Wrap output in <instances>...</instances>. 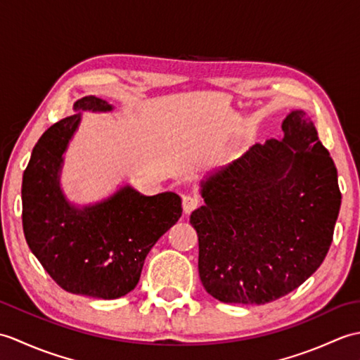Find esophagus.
Returning a JSON list of instances; mask_svg holds the SVG:
<instances>
[{
  "label": "esophagus",
  "instance_id": "obj_1",
  "mask_svg": "<svg viewBox=\"0 0 360 360\" xmlns=\"http://www.w3.org/2000/svg\"><path fill=\"white\" fill-rule=\"evenodd\" d=\"M198 204H200V201H198L193 196L186 195L184 198H182V209H184L186 215H190V213H192L198 207Z\"/></svg>",
  "mask_w": 360,
  "mask_h": 360
}]
</instances>
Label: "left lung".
<instances>
[{
	"mask_svg": "<svg viewBox=\"0 0 360 360\" xmlns=\"http://www.w3.org/2000/svg\"><path fill=\"white\" fill-rule=\"evenodd\" d=\"M281 139L255 143L201 181L190 215L205 290L224 303L264 304L297 289L330 250L342 195L338 168L302 110Z\"/></svg>",
	"mask_w": 360,
	"mask_h": 360,
	"instance_id": "1",
	"label": "left lung"
}]
</instances>
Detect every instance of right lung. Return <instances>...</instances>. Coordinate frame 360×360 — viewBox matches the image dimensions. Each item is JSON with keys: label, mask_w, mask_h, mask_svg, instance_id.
<instances>
[{"label": "right lung", "mask_w": 360, "mask_h": 360, "mask_svg": "<svg viewBox=\"0 0 360 360\" xmlns=\"http://www.w3.org/2000/svg\"><path fill=\"white\" fill-rule=\"evenodd\" d=\"M82 111L108 112L112 105L82 97L74 103L75 114L38 139L22 174V231L60 288L112 300L139 283L145 257L182 215L181 198L173 192L145 196L127 184L94 204L80 207L68 201L60 174Z\"/></svg>", "instance_id": "1"}]
</instances>
